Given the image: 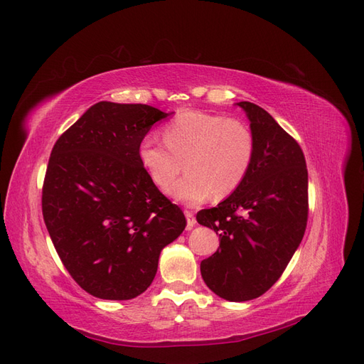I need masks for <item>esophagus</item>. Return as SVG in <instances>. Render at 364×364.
Masks as SVG:
<instances>
[{"label":"esophagus","mask_w":364,"mask_h":364,"mask_svg":"<svg viewBox=\"0 0 364 364\" xmlns=\"http://www.w3.org/2000/svg\"><path fill=\"white\" fill-rule=\"evenodd\" d=\"M185 217H186V229H193L196 226V217L190 209H185Z\"/></svg>","instance_id":"34e87169"}]
</instances>
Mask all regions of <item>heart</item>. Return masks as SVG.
Returning a JSON list of instances; mask_svg holds the SVG:
<instances>
[{
	"label": "heart",
	"instance_id": "obj_1",
	"mask_svg": "<svg viewBox=\"0 0 364 364\" xmlns=\"http://www.w3.org/2000/svg\"><path fill=\"white\" fill-rule=\"evenodd\" d=\"M164 141L146 135L138 147L139 162L150 179L165 186L185 166L183 178L167 186L176 200L199 203L211 194L222 200L235 193L255 159L257 141L238 118L185 111L164 127Z\"/></svg>",
	"mask_w": 364,
	"mask_h": 364
}]
</instances>
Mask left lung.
I'll return each instance as SVG.
<instances>
[{"label":"left lung","instance_id":"1","mask_svg":"<svg viewBox=\"0 0 364 364\" xmlns=\"http://www.w3.org/2000/svg\"><path fill=\"white\" fill-rule=\"evenodd\" d=\"M237 105L250 119L255 159L235 193L196 217L220 237L218 250L200 262L202 278L230 302L255 299L281 278L308 220V171L301 146L262 107Z\"/></svg>","mask_w":364,"mask_h":364}]
</instances>
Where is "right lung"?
<instances>
[{
    "label": "right lung",
    "mask_w": 364,
    "mask_h": 364,
    "mask_svg": "<svg viewBox=\"0 0 364 364\" xmlns=\"http://www.w3.org/2000/svg\"><path fill=\"white\" fill-rule=\"evenodd\" d=\"M168 115L149 105L100 102L51 150L43 222L73 279L100 299L144 293L161 250L186 226L182 209L158 190L138 156L141 139Z\"/></svg>",
    "instance_id": "obj_1"
}]
</instances>
